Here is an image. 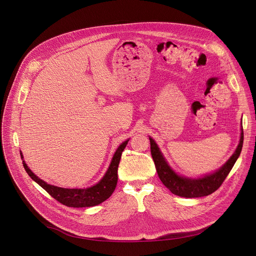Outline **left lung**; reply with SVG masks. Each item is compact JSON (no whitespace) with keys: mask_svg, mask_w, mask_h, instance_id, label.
Listing matches in <instances>:
<instances>
[{"mask_svg":"<svg viewBox=\"0 0 256 256\" xmlns=\"http://www.w3.org/2000/svg\"><path fill=\"white\" fill-rule=\"evenodd\" d=\"M243 128H241V136L240 142L232 155V157L227 161V163L220 169L212 174L204 176L198 179H188L181 177L176 174L167 164L165 159L163 158L157 144L155 140L150 138L151 144V154L154 160L156 170L158 176L162 184L174 194L182 196V198H202L206 196L212 192H214L218 188L222 186L224 180L230 173L233 168L236 160L238 159L242 146H243Z\"/></svg>","mask_w":256,"mask_h":256,"instance_id":"1","label":"left lung"}]
</instances>
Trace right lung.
I'll use <instances>...</instances> for the list:
<instances>
[{"mask_svg": "<svg viewBox=\"0 0 256 256\" xmlns=\"http://www.w3.org/2000/svg\"><path fill=\"white\" fill-rule=\"evenodd\" d=\"M128 140L122 142L118 148L116 152L114 155L109 168L104 175V177L99 181L97 184L88 188L86 190L83 188H62L54 186L48 184L46 182L40 179L32 171L27 167L26 163L23 161V166L28 173V175L38 184L46 192H48L54 200L66 206L72 208H88L97 206L104 200H106L114 192L118 184V164L122 158V153L124 150ZM21 158L23 159V155L21 154Z\"/></svg>", "mask_w": 256, "mask_h": 256, "instance_id": "right-lung-1", "label": "right lung"}]
</instances>
